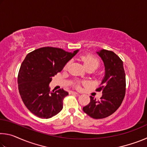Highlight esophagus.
Returning <instances> with one entry per match:
<instances>
[{
  "label": "esophagus",
  "instance_id": "34e87169",
  "mask_svg": "<svg viewBox=\"0 0 147 147\" xmlns=\"http://www.w3.org/2000/svg\"><path fill=\"white\" fill-rule=\"evenodd\" d=\"M70 93H71V94H78V93H77V92H76V91H71Z\"/></svg>",
  "mask_w": 147,
  "mask_h": 147
}]
</instances>
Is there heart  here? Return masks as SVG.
I'll list each match as a JSON object with an SVG mask.
<instances>
[{
    "instance_id": "obj_1",
    "label": "heart",
    "mask_w": 147,
    "mask_h": 147,
    "mask_svg": "<svg viewBox=\"0 0 147 147\" xmlns=\"http://www.w3.org/2000/svg\"><path fill=\"white\" fill-rule=\"evenodd\" d=\"M82 60L84 62V65H85L86 68L87 69H93L94 70H95L96 69L98 68V67L100 65V62H99V60L98 58H96V57H94L92 55H90V54H88V55H86V56H83L82 57ZM69 62L66 64L65 67V69H67L69 65ZM76 88H80V82H77L76 84Z\"/></svg>"
}]
</instances>
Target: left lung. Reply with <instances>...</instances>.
Returning <instances> with one entry per match:
<instances>
[{
    "mask_svg": "<svg viewBox=\"0 0 147 147\" xmlns=\"http://www.w3.org/2000/svg\"><path fill=\"white\" fill-rule=\"evenodd\" d=\"M105 66V76L96 91L102 92L99 100L90 96V102L83 110L91 117L100 119L115 112L123 102L126 93V76L123 62L113 52L103 49L97 52Z\"/></svg>",
    "mask_w": 147,
    "mask_h": 147,
    "instance_id": "1",
    "label": "left lung"
}]
</instances>
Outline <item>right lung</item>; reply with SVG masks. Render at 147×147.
<instances>
[{"mask_svg": "<svg viewBox=\"0 0 147 147\" xmlns=\"http://www.w3.org/2000/svg\"><path fill=\"white\" fill-rule=\"evenodd\" d=\"M78 51L71 53L47 47L27 54L20 67L17 81L22 100L34 115L49 119L63 108V98L69 93L63 89L51 93L49 84Z\"/></svg>", "mask_w": 147, "mask_h": 147, "instance_id": "right-lung-1", "label": "right lung"}]
</instances>
